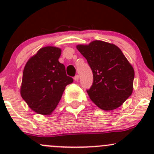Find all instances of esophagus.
I'll use <instances>...</instances> for the list:
<instances>
[{
    "instance_id": "obj_1",
    "label": "esophagus",
    "mask_w": 154,
    "mask_h": 154,
    "mask_svg": "<svg viewBox=\"0 0 154 154\" xmlns=\"http://www.w3.org/2000/svg\"><path fill=\"white\" fill-rule=\"evenodd\" d=\"M79 79H80V77H79V75H75L74 76V80H75V81H78V80Z\"/></svg>"
}]
</instances>
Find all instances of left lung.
Listing matches in <instances>:
<instances>
[{"label":"left lung","instance_id":"1","mask_svg":"<svg viewBox=\"0 0 154 154\" xmlns=\"http://www.w3.org/2000/svg\"><path fill=\"white\" fill-rule=\"evenodd\" d=\"M77 48L92 71V86L86 91L93 103L106 111L122 106L133 92L135 73L120 48L100 40Z\"/></svg>","mask_w":154,"mask_h":154}]
</instances>
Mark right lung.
<instances>
[{
  "mask_svg": "<svg viewBox=\"0 0 154 154\" xmlns=\"http://www.w3.org/2000/svg\"><path fill=\"white\" fill-rule=\"evenodd\" d=\"M61 49L47 46L38 50L24 68L21 95L29 108L38 114L51 115L56 109L66 86L73 83L59 62Z\"/></svg>",
  "mask_w": 154,
  "mask_h": 154,
  "instance_id": "add662e5",
  "label": "right lung"
}]
</instances>
